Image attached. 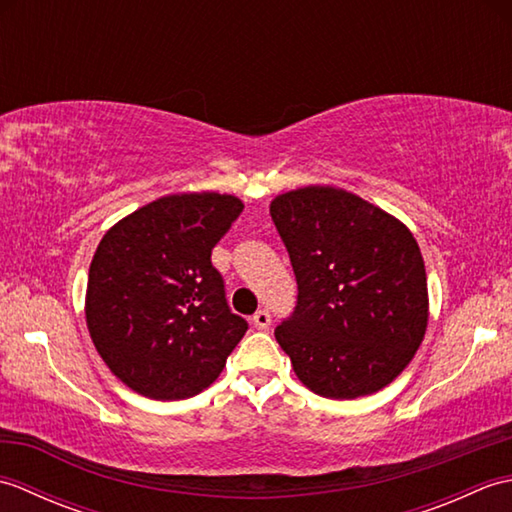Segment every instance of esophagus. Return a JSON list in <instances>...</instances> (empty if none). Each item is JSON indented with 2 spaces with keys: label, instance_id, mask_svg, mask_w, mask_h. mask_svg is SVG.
<instances>
[{
  "label": "esophagus",
  "instance_id": "1",
  "mask_svg": "<svg viewBox=\"0 0 512 512\" xmlns=\"http://www.w3.org/2000/svg\"><path fill=\"white\" fill-rule=\"evenodd\" d=\"M253 325L257 330H268L270 328V312L268 310H257L253 314Z\"/></svg>",
  "mask_w": 512,
  "mask_h": 512
}]
</instances>
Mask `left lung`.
<instances>
[{
  "label": "left lung",
  "instance_id": "obj_1",
  "mask_svg": "<svg viewBox=\"0 0 512 512\" xmlns=\"http://www.w3.org/2000/svg\"><path fill=\"white\" fill-rule=\"evenodd\" d=\"M270 215L288 248L299 297L275 330L314 394H376L416 356L429 323L420 246L398 217L330 184L281 193Z\"/></svg>",
  "mask_w": 512,
  "mask_h": 512
}]
</instances>
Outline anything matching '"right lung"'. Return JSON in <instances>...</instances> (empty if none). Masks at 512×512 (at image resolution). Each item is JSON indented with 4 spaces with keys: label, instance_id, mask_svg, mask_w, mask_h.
Returning <instances> with one entry per match:
<instances>
[{
    "label": "right lung",
    "instance_id": "obj_1",
    "mask_svg": "<svg viewBox=\"0 0 512 512\" xmlns=\"http://www.w3.org/2000/svg\"><path fill=\"white\" fill-rule=\"evenodd\" d=\"M228 193L158 198L96 246L85 321L96 352L136 394L180 400L222 374L248 325L226 306L211 250L242 213Z\"/></svg>",
    "mask_w": 512,
    "mask_h": 512
}]
</instances>
